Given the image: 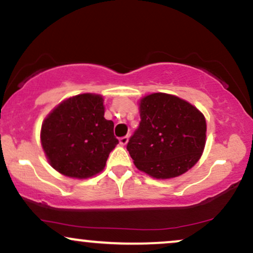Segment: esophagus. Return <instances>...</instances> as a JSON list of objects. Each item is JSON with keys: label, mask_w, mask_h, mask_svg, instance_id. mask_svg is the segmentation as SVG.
Wrapping results in <instances>:
<instances>
[{"label": "esophagus", "mask_w": 253, "mask_h": 253, "mask_svg": "<svg viewBox=\"0 0 253 253\" xmlns=\"http://www.w3.org/2000/svg\"><path fill=\"white\" fill-rule=\"evenodd\" d=\"M119 141H120V144L123 145V146H125V145L128 143V136H123V138H120Z\"/></svg>", "instance_id": "34e87169"}]
</instances>
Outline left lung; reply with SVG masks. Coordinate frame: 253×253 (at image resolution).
<instances>
[{"mask_svg":"<svg viewBox=\"0 0 253 253\" xmlns=\"http://www.w3.org/2000/svg\"><path fill=\"white\" fill-rule=\"evenodd\" d=\"M140 124L127 151L139 170L157 179L181 176L201 158L207 125L196 107L175 95L155 92L139 103Z\"/></svg>","mask_w":253,"mask_h":253,"instance_id":"1","label":"left lung"}]
</instances>
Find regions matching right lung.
<instances>
[{"mask_svg":"<svg viewBox=\"0 0 253 253\" xmlns=\"http://www.w3.org/2000/svg\"><path fill=\"white\" fill-rule=\"evenodd\" d=\"M114 123L104 119L103 97L80 94L66 98L42 121L40 140L48 163L64 176L89 178L106 167L119 144Z\"/></svg>","mask_w":253,"mask_h":253,"instance_id":"1","label":"right lung"}]
</instances>
